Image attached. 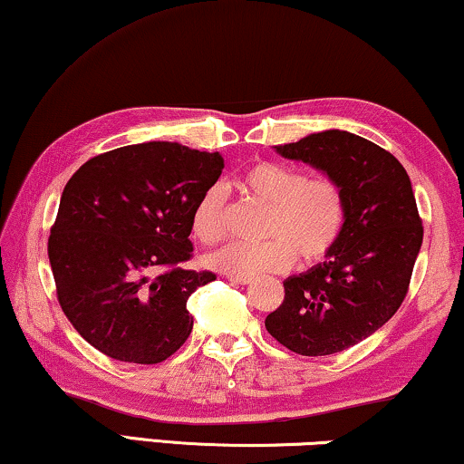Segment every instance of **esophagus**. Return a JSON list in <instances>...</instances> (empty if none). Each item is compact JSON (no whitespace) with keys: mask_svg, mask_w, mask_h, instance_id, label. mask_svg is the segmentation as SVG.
<instances>
[{"mask_svg":"<svg viewBox=\"0 0 464 464\" xmlns=\"http://www.w3.org/2000/svg\"><path fill=\"white\" fill-rule=\"evenodd\" d=\"M230 282H234V285H248L253 278L251 276H237V274H227L226 276Z\"/></svg>","mask_w":464,"mask_h":464,"instance_id":"obj_1","label":"esophagus"}]
</instances>
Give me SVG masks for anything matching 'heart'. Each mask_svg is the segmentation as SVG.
Masks as SVG:
<instances>
[{
  "label": "heart",
  "mask_w": 464,
  "mask_h": 464,
  "mask_svg": "<svg viewBox=\"0 0 464 464\" xmlns=\"http://www.w3.org/2000/svg\"><path fill=\"white\" fill-rule=\"evenodd\" d=\"M240 190L270 207L261 243H227L209 255V266L224 274L255 276L282 272L295 253L304 261L326 257L339 243L347 218L341 184L328 176H304L288 165L259 160L245 167L237 179ZM227 197L221 186H209L192 209L194 238L218 245L226 237Z\"/></svg>",
  "instance_id": "heart-1"
}]
</instances>
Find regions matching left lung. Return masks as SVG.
<instances>
[{
  "mask_svg": "<svg viewBox=\"0 0 464 464\" xmlns=\"http://www.w3.org/2000/svg\"><path fill=\"white\" fill-rule=\"evenodd\" d=\"M285 159L341 184L347 218L326 261L285 280L266 328L299 355H331L377 333L400 310L422 245L411 178L392 152L355 133L328 130L276 146Z\"/></svg>",
  "mask_w": 464,
  "mask_h": 464,
  "instance_id": "obj_1",
  "label": "left lung"
}]
</instances>
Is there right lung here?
I'll return each mask as SVG.
<instances>
[{
	"label": "right lung",
	"mask_w": 464,
	"mask_h": 464,
	"mask_svg": "<svg viewBox=\"0 0 464 464\" xmlns=\"http://www.w3.org/2000/svg\"><path fill=\"white\" fill-rule=\"evenodd\" d=\"M224 169L219 152L146 142L98 154L66 182L48 255L58 304L98 352L159 364L192 333L186 301L216 280L186 270L190 218Z\"/></svg>",
	"instance_id": "1"
}]
</instances>
